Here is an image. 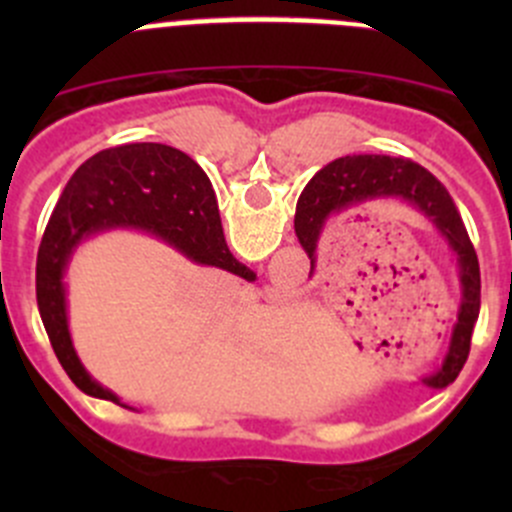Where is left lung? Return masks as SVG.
I'll use <instances>...</instances> for the list:
<instances>
[{
  "mask_svg": "<svg viewBox=\"0 0 512 512\" xmlns=\"http://www.w3.org/2000/svg\"><path fill=\"white\" fill-rule=\"evenodd\" d=\"M376 200H399L409 205L418 213V218L446 242L456 260L461 299H458L456 322L451 329V342H448L441 369L423 379L428 386H446L466 364L468 352H471L473 324L480 309L478 255L448 190L423 165L409 158L376 156V153L344 156L324 165L309 180L304 193L299 195L294 230L314 265L317 242L329 220L347 210L376 203Z\"/></svg>",
  "mask_w": 512,
  "mask_h": 512,
  "instance_id": "8db88e82",
  "label": "left lung"
}]
</instances>
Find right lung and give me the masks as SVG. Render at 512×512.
Segmentation results:
<instances>
[{
    "label": "right lung",
    "mask_w": 512,
    "mask_h": 512,
    "mask_svg": "<svg viewBox=\"0 0 512 512\" xmlns=\"http://www.w3.org/2000/svg\"><path fill=\"white\" fill-rule=\"evenodd\" d=\"M111 230H138L198 265L247 277L232 257L218 200L205 170L163 143H123L96 153L71 175L51 213L36 257V302L56 359L84 394L121 404L81 364L69 329L66 270L76 247ZM133 411V409H131Z\"/></svg>",
    "instance_id": "1"
}]
</instances>
